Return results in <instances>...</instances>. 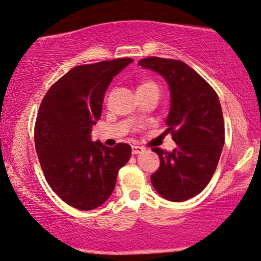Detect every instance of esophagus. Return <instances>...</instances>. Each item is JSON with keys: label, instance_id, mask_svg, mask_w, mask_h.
Returning a JSON list of instances; mask_svg holds the SVG:
<instances>
[{"label": "esophagus", "instance_id": "esophagus-1", "mask_svg": "<svg viewBox=\"0 0 261 261\" xmlns=\"http://www.w3.org/2000/svg\"><path fill=\"white\" fill-rule=\"evenodd\" d=\"M143 151H144V148L138 147V145H133V154L134 155L141 154V152H143Z\"/></svg>", "mask_w": 261, "mask_h": 261}]
</instances>
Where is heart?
<instances>
[{
	"label": "heart",
	"instance_id": "obj_1",
	"mask_svg": "<svg viewBox=\"0 0 261 261\" xmlns=\"http://www.w3.org/2000/svg\"><path fill=\"white\" fill-rule=\"evenodd\" d=\"M151 87H158L155 85L154 82H151V81H144V82H142L140 86H138V89L137 90H141V89H147V88H151Z\"/></svg>",
	"mask_w": 261,
	"mask_h": 261
}]
</instances>
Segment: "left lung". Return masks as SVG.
<instances>
[{"mask_svg": "<svg viewBox=\"0 0 261 261\" xmlns=\"http://www.w3.org/2000/svg\"><path fill=\"white\" fill-rule=\"evenodd\" d=\"M161 75L171 93L165 134L176 147L172 151L154 148L160 167L150 176L160 196L185 201L204 190L216 171L224 145V120L220 99L209 83L186 63L149 57L138 62Z\"/></svg>", "mask_w": 261, "mask_h": 261, "instance_id": "obj_1", "label": "left lung"}]
</instances>
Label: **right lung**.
<instances>
[{
    "label": "right lung",
    "instance_id": "right-lung-1",
    "mask_svg": "<svg viewBox=\"0 0 261 261\" xmlns=\"http://www.w3.org/2000/svg\"><path fill=\"white\" fill-rule=\"evenodd\" d=\"M131 58L79 65L47 90L40 103L34 142L48 185L79 210L102 205L116 187L118 171L130 160L131 147L92 141L101 117L103 96L113 77Z\"/></svg>",
    "mask_w": 261,
    "mask_h": 261
}]
</instances>
